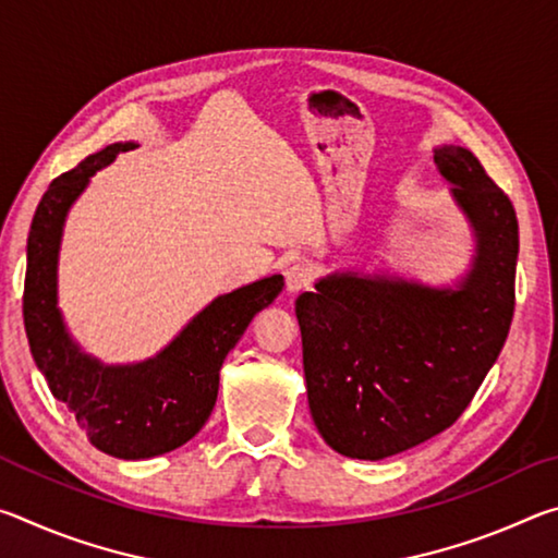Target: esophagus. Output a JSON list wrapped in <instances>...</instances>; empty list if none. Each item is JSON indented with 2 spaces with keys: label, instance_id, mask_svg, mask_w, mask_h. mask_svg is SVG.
<instances>
[{
  "label": "esophagus",
  "instance_id": "1",
  "mask_svg": "<svg viewBox=\"0 0 558 558\" xmlns=\"http://www.w3.org/2000/svg\"><path fill=\"white\" fill-rule=\"evenodd\" d=\"M310 282H313V270H310L305 263H295V266H290L286 270V290L288 292H300L310 288Z\"/></svg>",
  "mask_w": 558,
  "mask_h": 558
}]
</instances>
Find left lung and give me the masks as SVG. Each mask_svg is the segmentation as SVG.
<instances>
[{
    "label": "left lung",
    "instance_id": "8db88e82",
    "mask_svg": "<svg viewBox=\"0 0 558 558\" xmlns=\"http://www.w3.org/2000/svg\"><path fill=\"white\" fill-rule=\"evenodd\" d=\"M472 231L456 286L337 270L295 300L307 403L339 456L384 460L438 436L493 369L514 315V206L465 147L433 149Z\"/></svg>",
    "mask_w": 558,
    "mask_h": 558
}]
</instances>
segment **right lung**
Instances as JSON below:
<instances>
[{"mask_svg":"<svg viewBox=\"0 0 558 558\" xmlns=\"http://www.w3.org/2000/svg\"><path fill=\"white\" fill-rule=\"evenodd\" d=\"M135 147L108 145L53 179L32 221L24 282V327L36 366L93 446L122 460L165 456L202 430L219 396L226 354L286 286L282 276H270L219 295L143 362L106 364L83 352L59 310L65 216L98 169Z\"/></svg>","mask_w":558,"mask_h":558,"instance_id":"obj_1","label":"right lung"}]
</instances>
